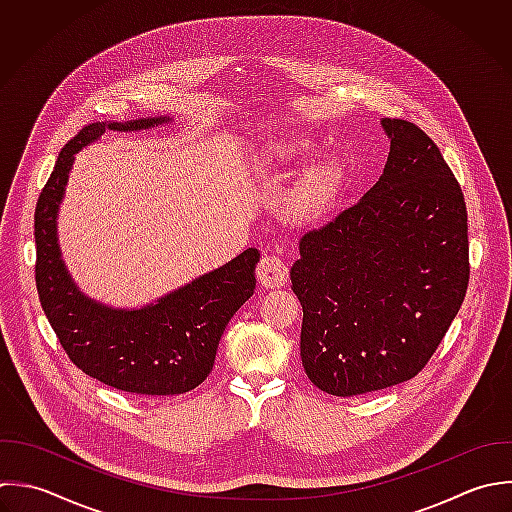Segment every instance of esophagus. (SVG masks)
I'll return each mask as SVG.
<instances>
[{"mask_svg":"<svg viewBox=\"0 0 512 512\" xmlns=\"http://www.w3.org/2000/svg\"><path fill=\"white\" fill-rule=\"evenodd\" d=\"M289 269L277 255H267L257 265V279L267 289H279L287 283Z\"/></svg>","mask_w":512,"mask_h":512,"instance_id":"esophagus-1","label":"esophagus"}]
</instances>
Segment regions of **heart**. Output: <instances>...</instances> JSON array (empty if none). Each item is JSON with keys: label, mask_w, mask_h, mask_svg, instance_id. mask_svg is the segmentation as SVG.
<instances>
[{"label": "heart", "mask_w": 512, "mask_h": 512, "mask_svg": "<svg viewBox=\"0 0 512 512\" xmlns=\"http://www.w3.org/2000/svg\"><path fill=\"white\" fill-rule=\"evenodd\" d=\"M317 153V147L307 137L273 139L261 147L257 169L283 177L295 167L303 165ZM343 183V169L331 159L311 163L283 203V217L289 223L301 225L321 219L335 203Z\"/></svg>", "instance_id": "1"}]
</instances>
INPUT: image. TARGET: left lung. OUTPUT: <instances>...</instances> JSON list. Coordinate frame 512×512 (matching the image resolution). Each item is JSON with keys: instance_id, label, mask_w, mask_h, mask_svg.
<instances>
[{"instance_id": "left-lung-1", "label": "left lung", "mask_w": 512, "mask_h": 512, "mask_svg": "<svg viewBox=\"0 0 512 512\" xmlns=\"http://www.w3.org/2000/svg\"><path fill=\"white\" fill-rule=\"evenodd\" d=\"M381 179L299 241L291 267L303 307L301 361L315 387L353 397L413 379L429 363L469 285L467 205L435 141L381 121Z\"/></svg>"}]
</instances>
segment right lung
Here are the masks:
<instances>
[{
  "instance_id": "1",
  "label": "right lung",
  "mask_w": 512,
  "mask_h": 512,
  "mask_svg": "<svg viewBox=\"0 0 512 512\" xmlns=\"http://www.w3.org/2000/svg\"><path fill=\"white\" fill-rule=\"evenodd\" d=\"M169 117L89 123L61 149L35 205V285L41 309L63 351L85 375L137 395H181L213 369L221 335L255 291L259 251L247 249L223 267L141 309H113L85 297L65 269L57 211L73 155L111 131H139Z\"/></svg>"
}]
</instances>
